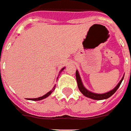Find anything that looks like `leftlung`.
<instances>
[{"label":"left lung","mask_w":131,"mask_h":131,"mask_svg":"<svg viewBox=\"0 0 131 131\" xmlns=\"http://www.w3.org/2000/svg\"><path fill=\"white\" fill-rule=\"evenodd\" d=\"M124 79V77L122 78V80L119 82V83L116 85V86L114 88L113 90L109 91L107 93H103V94H98V93H94L91 92L89 91H88L86 89L84 88V86H83L82 83V81H81V79H80V75L78 73V71L76 70V80H77V85H78V88L80 91L82 92L84 96H85L86 97H88V98H92L93 100H103V99H107V98H110V96H112L113 94H114L115 92L116 91V90L119 89V87L121 85V84L122 82V80Z\"/></svg>","instance_id":"8db88e82"}]
</instances>
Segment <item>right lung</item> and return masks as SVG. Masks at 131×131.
<instances>
[{
	"mask_svg": "<svg viewBox=\"0 0 131 131\" xmlns=\"http://www.w3.org/2000/svg\"><path fill=\"white\" fill-rule=\"evenodd\" d=\"M63 69H64V68H63V69H61V72L62 70H63ZM54 89H55V86H54V87L53 88V89H52V90L50 91H49L48 93H46L45 95H44L43 96H41V97H39V98H31V99H30V98L29 100H31V101H40V100H42V99H44V98H47V96H49V95H50V94H51V93H52L53 91H54Z\"/></svg>",
	"mask_w": 131,
	"mask_h": 131,
	"instance_id": "obj_1",
	"label": "right lung"
}]
</instances>
